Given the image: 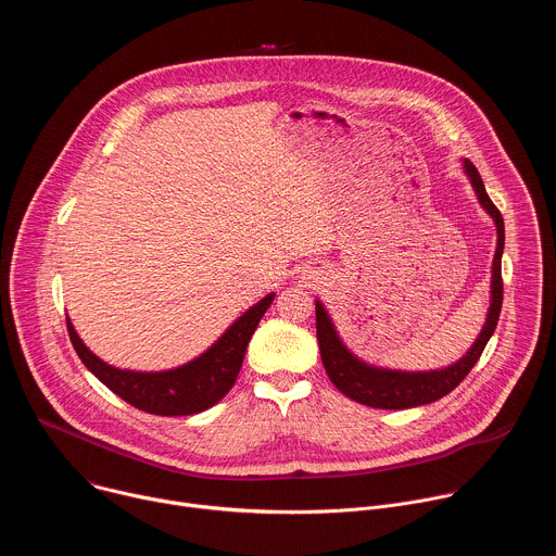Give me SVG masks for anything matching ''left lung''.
<instances>
[{
  "instance_id": "left-lung-1",
  "label": "left lung",
  "mask_w": 556,
  "mask_h": 556,
  "mask_svg": "<svg viewBox=\"0 0 556 556\" xmlns=\"http://www.w3.org/2000/svg\"><path fill=\"white\" fill-rule=\"evenodd\" d=\"M464 169L472 182L475 193H478L482 206L493 215L497 224V251L493 260V301L489 309V319L482 334L475 341L470 352L459 358L455 365L438 371H422V374H405V371H389L376 369L358 358H354L343 343L339 341L324 305L316 301V339H319L321 361L324 367L339 391H343L348 399L374 407V409H409L440 401L442 395L453 391L472 369V365L480 361L489 339L493 337L502 301H504V279H502V253H504V217L500 208L489 198L480 172L475 169L470 161H464Z\"/></svg>"
}]
</instances>
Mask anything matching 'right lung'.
I'll list each match as a JSON object with an SVG mask.
<instances>
[{"label":"right lung","mask_w":556,"mask_h":556,"mask_svg":"<svg viewBox=\"0 0 556 556\" xmlns=\"http://www.w3.org/2000/svg\"><path fill=\"white\" fill-rule=\"evenodd\" d=\"M273 299L275 294H268L244 312V316H240L200 358L169 371L142 374L116 369L84 345L70 319L67 334L84 365L131 407L155 416H191L213 407L230 391L242 369L249 341Z\"/></svg>","instance_id":"1"}]
</instances>
